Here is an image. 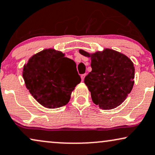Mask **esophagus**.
Segmentation results:
<instances>
[{"label": "esophagus", "instance_id": "esophagus-1", "mask_svg": "<svg viewBox=\"0 0 155 155\" xmlns=\"http://www.w3.org/2000/svg\"><path fill=\"white\" fill-rule=\"evenodd\" d=\"M86 74H81V80H82V81H84V78H85V76H86Z\"/></svg>", "mask_w": 155, "mask_h": 155}]
</instances>
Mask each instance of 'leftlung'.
Segmentation results:
<instances>
[{"label":"left lung","instance_id":"1","mask_svg":"<svg viewBox=\"0 0 155 155\" xmlns=\"http://www.w3.org/2000/svg\"><path fill=\"white\" fill-rule=\"evenodd\" d=\"M85 57H91L92 71L84 79L93 102L101 108H116L124 101L133 89L135 67L128 57L113 49H106L91 55L80 49Z\"/></svg>","mask_w":155,"mask_h":155}]
</instances>
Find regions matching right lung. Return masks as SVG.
<instances>
[{
    "label": "right lung",
    "instance_id": "obj_1",
    "mask_svg": "<svg viewBox=\"0 0 155 155\" xmlns=\"http://www.w3.org/2000/svg\"><path fill=\"white\" fill-rule=\"evenodd\" d=\"M22 76L32 96L48 108L65 106L72 91L81 82L74 61L51 49L31 57L24 66Z\"/></svg>",
    "mask_w": 155,
    "mask_h": 155
}]
</instances>
